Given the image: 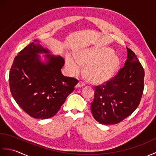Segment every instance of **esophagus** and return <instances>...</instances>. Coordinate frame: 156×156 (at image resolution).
Instances as JSON below:
<instances>
[{
    "label": "esophagus",
    "mask_w": 156,
    "mask_h": 156,
    "mask_svg": "<svg viewBox=\"0 0 156 156\" xmlns=\"http://www.w3.org/2000/svg\"><path fill=\"white\" fill-rule=\"evenodd\" d=\"M84 86H85L84 82L80 81V82H79L76 85V88H81V87H84Z\"/></svg>",
    "instance_id": "esophagus-1"
}]
</instances>
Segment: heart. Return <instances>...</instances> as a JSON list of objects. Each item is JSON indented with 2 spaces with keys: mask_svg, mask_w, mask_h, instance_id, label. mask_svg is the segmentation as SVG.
Segmentation results:
<instances>
[{
  "mask_svg": "<svg viewBox=\"0 0 156 156\" xmlns=\"http://www.w3.org/2000/svg\"><path fill=\"white\" fill-rule=\"evenodd\" d=\"M66 63L69 71L72 74L80 71V64H86L84 72L89 80L101 84L112 77L120 62L110 49L92 48L79 51L76 58L67 55Z\"/></svg>",
  "mask_w": 156,
  "mask_h": 156,
  "instance_id": "1",
  "label": "heart"
}]
</instances>
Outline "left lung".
I'll list each match as a JSON object with an SVG mask.
<instances>
[{
  "label": "left lung",
  "mask_w": 156,
  "mask_h": 156,
  "mask_svg": "<svg viewBox=\"0 0 156 156\" xmlns=\"http://www.w3.org/2000/svg\"><path fill=\"white\" fill-rule=\"evenodd\" d=\"M127 49L125 66L105 84L94 87L91 112L104 125L120 122L131 115L140 103L144 88L143 66L131 49Z\"/></svg>",
  "instance_id": "obj_1"
}]
</instances>
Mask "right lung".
I'll use <instances>...</instances> for the list:
<instances>
[{
  "mask_svg": "<svg viewBox=\"0 0 156 156\" xmlns=\"http://www.w3.org/2000/svg\"><path fill=\"white\" fill-rule=\"evenodd\" d=\"M49 54L38 40L19 52L9 72V86L12 97L26 113L35 119H46L57 113L68 96L74 90L78 80L66 77L61 69V56L45 55V64L37 54Z\"/></svg>",
  "mask_w": 156,
  "mask_h": 156,
  "instance_id": "obj_1",
  "label": "right lung"
}]
</instances>
